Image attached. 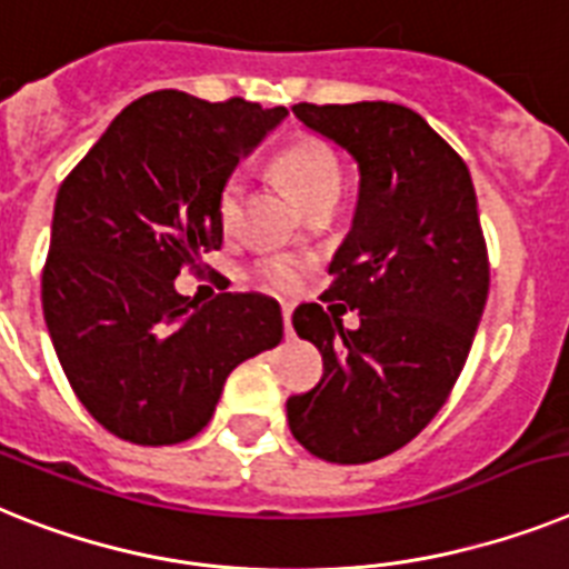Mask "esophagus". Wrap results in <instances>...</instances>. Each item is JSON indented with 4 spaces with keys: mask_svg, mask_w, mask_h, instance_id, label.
Here are the masks:
<instances>
[{
    "mask_svg": "<svg viewBox=\"0 0 569 569\" xmlns=\"http://www.w3.org/2000/svg\"><path fill=\"white\" fill-rule=\"evenodd\" d=\"M283 327H286V338L295 336L292 332V307H289V303H283Z\"/></svg>",
    "mask_w": 569,
    "mask_h": 569,
    "instance_id": "esophagus-1",
    "label": "esophagus"
}]
</instances>
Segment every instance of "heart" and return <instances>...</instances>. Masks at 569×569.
<instances>
[{
	"label": "heart",
	"instance_id": "obj_1",
	"mask_svg": "<svg viewBox=\"0 0 569 569\" xmlns=\"http://www.w3.org/2000/svg\"><path fill=\"white\" fill-rule=\"evenodd\" d=\"M277 170L283 173V179L289 181V188L295 190L307 211L321 202H338V196H341V170H338L336 156L321 141L307 138V141L286 147L277 156ZM242 193H246V184H242L240 173H231L222 181L217 196V217L222 231H233L240 222ZM257 271H260L262 283L277 292H295L303 283V266L292 257H269L260 262Z\"/></svg>",
	"mask_w": 569,
	"mask_h": 569
}]
</instances>
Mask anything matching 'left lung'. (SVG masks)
Returning a JSON list of instances; mask_svg holds the SVG:
<instances>
[{"label": "left lung", "instance_id": "8db88e82", "mask_svg": "<svg viewBox=\"0 0 569 569\" xmlns=\"http://www.w3.org/2000/svg\"><path fill=\"white\" fill-rule=\"evenodd\" d=\"M298 121L358 164V204L329 262L327 298L358 309L361 327L318 303L295 309L323 376L286 402L295 439L327 462H373L437 417L469 358L489 298V257L469 167L399 103H298Z\"/></svg>", "mask_w": 569, "mask_h": 569}]
</instances>
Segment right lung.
I'll return each instance as SVG.
<instances>
[{
	"mask_svg": "<svg viewBox=\"0 0 569 569\" xmlns=\"http://www.w3.org/2000/svg\"><path fill=\"white\" fill-rule=\"evenodd\" d=\"M283 118L161 89L123 109L57 190L42 315L71 390L114 437H196L233 367L283 338L266 295L199 307L173 286L222 246L219 188Z\"/></svg>",
	"mask_w": 569,
	"mask_h": 569,
	"instance_id": "add662e5",
	"label": "right lung"
}]
</instances>
